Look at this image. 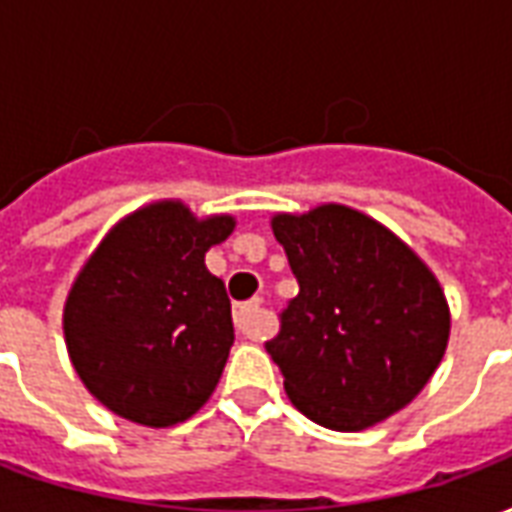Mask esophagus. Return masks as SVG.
<instances>
[{
	"mask_svg": "<svg viewBox=\"0 0 512 512\" xmlns=\"http://www.w3.org/2000/svg\"><path fill=\"white\" fill-rule=\"evenodd\" d=\"M260 299L246 301V304H238L233 312L235 326H238V332H244L246 337H260Z\"/></svg>",
	"mask_w": 512,
	"mask_h": 512,
	"instance_id": "1",
	"label": "esophagus"
}]
</instances>
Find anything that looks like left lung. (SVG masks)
Segmentation results:
<instances>
[{"label": "left lung", "instance_id": "8db88e82", "mask_svg": "<svg viewBox=\"0 0 512 512\" xmlns=\"http://www.w3.org/2000/svg\"><path fill=\"white\" fill-rule=\"evenodd\" d=\"M271 230L299 279L282 329L266 343L290 403L343 433L406 408L450 343V304L428 263L340 202L274 213Z\"/></svg>", "mask_w": 512, "mask_h": 512}]
</instances>
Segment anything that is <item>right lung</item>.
Wrapping results in <instances>:
<instances>
[{
	"mask_svg": "<svg viewBox=\"0 0 512 512\" xmlns=\"http://www.w3.org/2000/svg\"><path fill=\"white\" fill-rule=\"evenodd\" d=\"M233 230L230 213L200 219L186 202L156 200L123 216L84 260L62 332L76 376L112 414L172 428L208 403L235 332L205 252Z\"/></svg>",
	"mask_w": 512,
	"mask_h": 512,
	"instance_id": "add662e5",
	"label": "right lung"
}]
</instances>
